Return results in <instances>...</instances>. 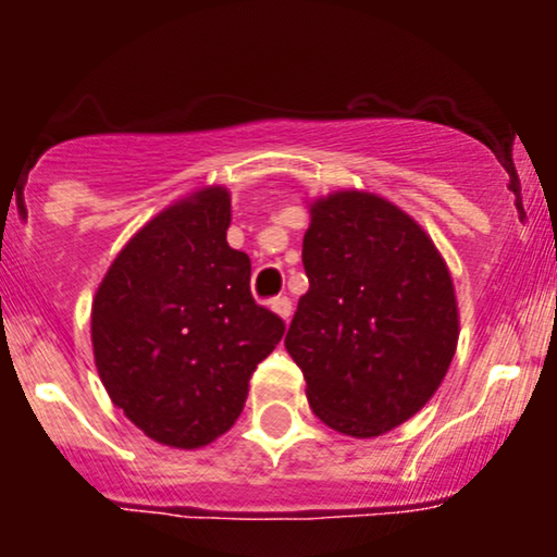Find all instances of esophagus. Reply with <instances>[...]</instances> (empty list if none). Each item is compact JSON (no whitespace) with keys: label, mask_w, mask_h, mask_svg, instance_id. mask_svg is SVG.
<instances>
[{"label":"esophagus","mask_w":557,"mask_h":557,"mask_svg":"<svg viewBox=\"0 0 557 557\" xmlns=\"http://www.w3.org/2000/svg\"><path fill=\"white\" fill-rule=\"evenodd\" d=\"M269 307H272V310L277 312L280 318L285 320V323H288V320H290V314H294V305H290V299H288V296H277V299H272V301H269Z\"/></svg>","instance_id":"esophagus-1"}]
</instances>
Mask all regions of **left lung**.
I'll return each instance as SVG.
<instances>
[{"mask_svg": "<svg viewBox=\"0 0 557 557\" xmlns=\"http://www.w3.org/2000/svg\"><path fill=\"white\" fill-rule=\"evenodd\" d=\"M310 212V290L285 347L312 412L369 440L412 418L445 380L458 342L453 280L423 228L380 196L339 190Z\"/></svg>", "mask_w": 557, "mask_h": 557, "instance_id": "left-lung-1", "label": "left lung"}]
</instances>
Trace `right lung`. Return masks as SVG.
I'll return each instance as SVG.
<instances>
[{"label": "right lung", "mask_w": 557, "mask_h": 557, "mask_svg": "<svg viewBox=\"0 0 557 557\" xmlns=\"http://www.w3.org/2000/svg\"><path fill=\"white\" fill-rule=\"evenodd\" d=\"M228 221L226 188L177 201L117 252L94 299V358L112 404L183 450L232 429L250 374L285 334L252 299L250 258L228 247Z\"/></svg>", "instance_id": "obj_1"}]
</instances>
